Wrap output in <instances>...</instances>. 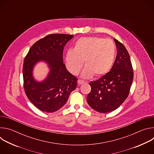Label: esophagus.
Wrapping results in <instances>:
<instances>
[{
  "instance_id": "esophagus-1",
  "label": "esophagus",
  "mask_w": 154,
  "mask_h": 154,
  "mask_svg": "<svg viewBox=\"0 0 154 154\" xmlns=\"http://www.w3.org/2000/svg\"><path fill=\"white\" fill-rule=\"evenodd\" d=\"M77 82H78V84H79V85H82V84H83V83H85L84 81L80 80H79L77 81Z\"/></svg>"
}]
</instances>
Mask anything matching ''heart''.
Masks as SVG:
<instances>
[{
  "mask_svg": "<svg viewBox=\"0 0 154 154\" xmlns=\"http://www.w3.org/2000/svg\"><path fill=\"white\" fill-rule=\"evenodd\" d=\"M116 46L113 41L98 36L83 37L75 43L72 50L65 57L68 70L74 75L81 71L84 61L85 68L82 73L83 79L100 77L106 74L113 64Z\"/></svg>",
  "mask_w": 154,
  "mask_h": 154,
  "instance_id": "1",
  "label": "heart"
}]
</instances>
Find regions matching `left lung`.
<instances>
[{
	"mask_svg": "<svg viewBox=\"0 0 154 154\" xmlns=\"http://www.w3.org/2000/svg\"><path fill=\"white\" fill-rule=\"evenodd\" d=\"M117 55L110 70L99 79L91 82L88 105L94 110L105 113L117 109L127 99L133 82L134 72L130 55L121 42L114 38Z\"/></svg>",
	"mask_w": 154,
	"mask_h": 154,
	"instance_id": "left-lung-1",
	"label": "left lung"
}]
</instances>
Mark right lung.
<instances>
[{
	"label": "right lung",
	"mask_w": 154,
	"mask_h": 154,
	"mask_svg": "<svg viewBox=\"0 0 154 154\" xmlns=\"http://www.w3.org/2000/svg\"><path fill=\"white\" fill-rule=\"evenodd\" d=\"M72 35L52 34L36 41L30 49L23 64L24 87L30 101L42 112L52 113L66 103L77 86V79L68 72L63 63L64 47ZM44 62L50 71L42 81L33 76L36 64Z\"/></svg>",
	"instance_id": "right-lung-1"
}]
</instances>
